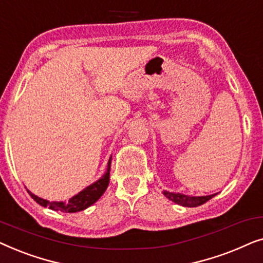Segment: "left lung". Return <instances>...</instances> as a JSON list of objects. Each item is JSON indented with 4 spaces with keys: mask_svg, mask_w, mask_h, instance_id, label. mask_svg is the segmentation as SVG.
<instances>
[{
    "mask_svg": "<svg viewBox=\"0 0 263 263\" xmlns=\"http://www.w3.org/2000/svg\"><path fill=\"white\" fill-rule=\"evenodd\" d=\"M163 194L167 197L168 200H171L172 202L181 204V206L184 207H197L207 202L208 200H211L212 197L217 195V194H213V195H207V196H189L184 195V194L181 193H170L164 190Z\"/></svg>",
    "mask_w": 263,
    "mask_h": 263,
    "instance_id": "8db88e82",
    "label": "left lung"
}]
</instances>
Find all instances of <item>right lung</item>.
<instances>
[{"instance_id":"add662e5","label":"right lung","mask_w":263,"mask_h":263,"mask_svg":"<svg viewBox=\"0 0 263 263\" xmlns=\"http://www.w3.org/2000/svg\"><path fill=\"white\" fill-rule=\"evenodd\" d=\"M111 158L112 157H110L109 163H107L106 172L102 176V178H99L98 181L93 183V184L88 185L87 188L81 190L80 193L71 197L68 202H50L48 200H44L42 199V197H38L37 195H34V194H32L30 190H27V192L35 202L39 203L43 207H49L50 210L52 211H61L66 212V213H75V212L84 211L89 206H92L95 202H97V201L100 199V196L105 193L110 182Z\"/></svg>"}]
</instances>
